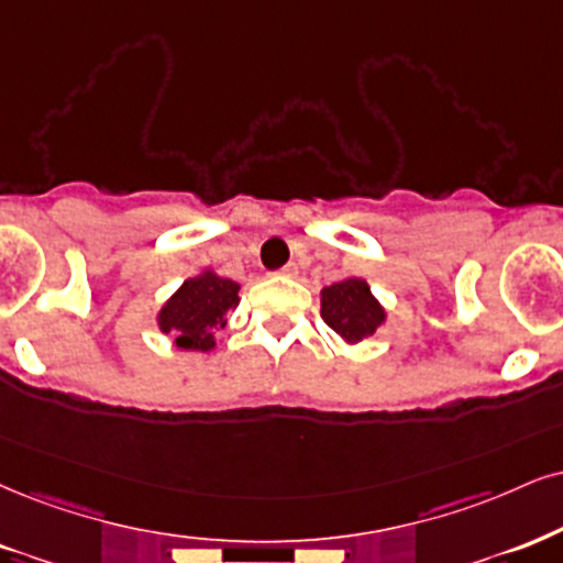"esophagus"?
I'll use <instances>...</instances> for the list:
<instances>
[{"label": "esophagus", "instance_id": "obj_1", "mask_svg": "<svg viewBox=\"0 0 563 563\" xmlns=\"http://www.w3.org/2000/svg\"><path fill=\"white\" fill-rule=\"evenodd\" d=\"M282 274L284 276H297V274H300V266H297V263H287V266L282 268Z\"/></svg>", "mask_w": 563, "mask_h": 563}]
</instances>
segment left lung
I'll use <instances>...</instances> for the list:
<instances>
[{"label": "left lung", "instance_id": "obj_1", "mask_svg": "<svg viewBox=\"0 0 563 563\" xmlns=\"http://www.w3.org/2000/svg\"><path fill=\"white\" fill-rule=\"evenodd\" d=\"M321 318L346 344H355L376 334L378 325L386 321V310L373 297L365 279L350 276L321 289Z\"/></svg>", "mask_w": 563, "mask_h": 563}]
</instances>
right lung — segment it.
Wrapping results in <instances>:
<instances>
[{
  "instance_id": "1",
  "label": "right lung",
  "mask_w": 563,
  "mask_h": 563,
  "mask_svg": "<svg viewBox=\"0 0 563 563\" xmlns=\"http://www.w3.org/2000/svg\"><path fill=\"white\" fill-rule=\"evenodd\" d=\"M238 282L203 271L183 282V287L164 302L156 316L158 329L162 334L175 336V344L183 350L211 352L217 346L213 334L224 329L229 310L238 308Z\"/></svg>"
}]
</instances>
